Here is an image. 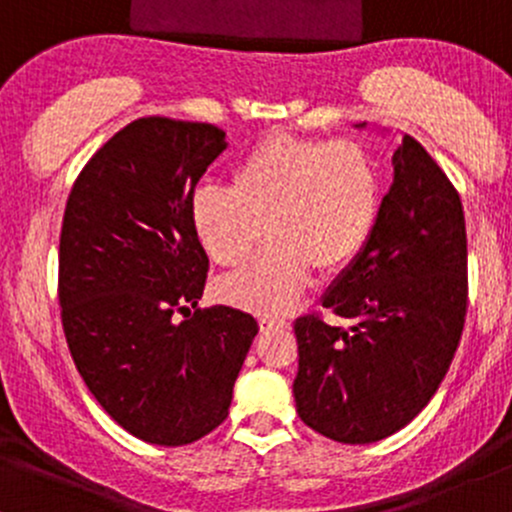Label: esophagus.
Returning a JSON list of instances; mask_svg holds the SVG:
<instances>
[{
	"label": "esophagus",
	"instance_id": "obj_1",
	"mask_svg": "<svg viewBox=\"0 0 512 512\" xmlns=\"http://www.w3.org/2000/svg\"><path fill=\"white\" fill-rule=\"evenodd\" d=\"M258 327H261V332H268V329H285L288 327V320H280V317L273 315H258Z\"/></svg>",
	"mask_w": 512,
	"mask_h": 512
}]
</instances>
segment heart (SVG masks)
<instances>
[{
    "label": "heart",
    "mask_w": 512,
    "mask_h": 512,
    "mask_svg": "<svg viewBox=\"0 0 512 512\" xmlns=\"http://www.w3.org/2000/svg\"><path fill=\"white\" fill-rule=\"evenodd\" d=\"M381 205V175L354 141L273 134L246 151L229 188L202 185L190 200L197 241L222 268L261 256L219 283V295L254 312L293 307L312 271L337 273L364 249Z\"/></svg>",
    "instance_id": "1"
}]
</instances>
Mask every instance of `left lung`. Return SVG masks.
Listing matches in <instances>:
<instances>
[{
	"label": "left lung",
	"instance_id": "left-lung-1",
	"mask_svg": "<svg viewBox=\"0 0 512 512\" xmlns=\"http://www.w3.org/2000/svg\"><path fill=\"white\" fill-rule=\"evenodd\" d=\"M393 168L366 246L322 300L349 327L317 312L295 322V408L307 427L344 444L403 430L437 393L464 332L469 278L459 192L408 134Z\"/></svg>",
	"mask_w": 512,
	"mask_h": 512
}]
</instances>
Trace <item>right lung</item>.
<instances>
[{"label": "right lung", "instance_id": "right-lung-1", "mask_svg": "<svg viewBox=\"0 0 512 512\" xmlns=\"http://www.w3.org/2000/svg\"><path fill=\"white\" fill-rule=\"evenodd\" d=\"M224 148L212 124L136 119L85 163L65 205V342L97 403L148 444L183 447L227 420L258 332L236 307L197 310L210 258L190 200Z\"/></svg>", "mask_w": 512, "mask_h": 512}]
</instances>
